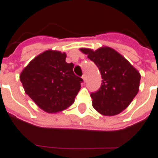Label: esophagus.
<instances>
[{
  "mask_svg": "<svg viewBox=\"0 0 158 158\" xmlns=\"http://www.w3.org/2000/svg\"><path fill=\"white\" fill-rule=\"evenodd\" d=\"M82 79H83V80H84V81H85V80H86V78H85V75H83V76H82Z\"/></svg>",
  "mask_w": 158,
  "mask_h": 158,
  "instance_id": "esophagus-1",
  "label": "esophagus"
}]
</instances>
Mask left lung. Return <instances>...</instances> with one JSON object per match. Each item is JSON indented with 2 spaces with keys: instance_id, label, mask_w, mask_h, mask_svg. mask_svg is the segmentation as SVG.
I'll use <instances>...</instances> for the list:
<instances>
[{
  "instance_id": "8db88e82",
  "label": "left lung",
  "mask_w": 158,
  "mask_h": 158,
  "mask_svg": "<svg viewBox=\"0 0 158 158\" xmlns=\"http://www.w3.org/2000/svg\"><path fill=\"white\" fill-rule=\"evenodd\" d=\"M98 66L102 85L91 93L93 106L100 114L114 116L120 114L131 103L138 93L141 75L124 56L110 47L96 51L81 48Z\"/></svg>"
}]
</instances>
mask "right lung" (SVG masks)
Wrapping results in <instances>:
<instances>
[{
    "instance_id": "1",
    "label": "right lung",
    "mask_w": 158,
    "mask_h": 158,
    "mask_svg": "<svg viewBox=\"0 0 158 158\" xmlns=\"http://www.w3.org/2000/svg\"><path fill=\"white\" fill-rule=\"evenodd\" d=\"M66 54L48 50L35 57L20 76L26 94L47 113L62 111L71 106L83 79L75 75Z\"/></svg>"
}]
</instances>
